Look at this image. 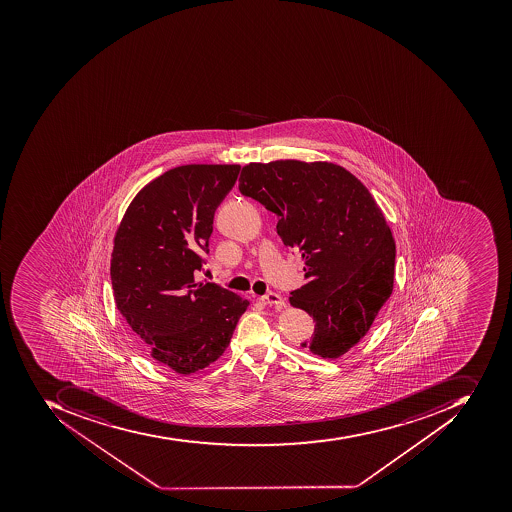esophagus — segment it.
<instances>
[{
  "label": "esophagus",
  "instance_id": "esophagus-1",
  "mask_svg": "<svg viewBox=\"0 0 512 512\" xmlns=\"http://www.w3.org/2000/svg\"><path fill=\"white\" fill-rule=\"evenodd\" d=\"M261 302H265L268 305H277V307H285V301L282 296L277 293H268L265 296H261Z\"/></svg>",
  "mask_w": 512,
  "mask_h": 512
}]
</instances>
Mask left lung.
<instances>
[{
    "instance_id": "8db88e82",
    "label": "left lung",
    "mask_w": 512,
    "mask_h": 512,
    "mask_svg": "<svg viewBox=\"0 0 512 512\" xmlns=\"http://www.w3.org/2000/svg\"><path fill=\"white\" fill-rule=\"evenodd\" d=\"M240 193L277 214V233L305 260L290 304L315 323L302 348L337 359L365 337L393 290L396 247L360 180L332 163L283 160L243 167Z\"/></svg>"
}]
</instances>
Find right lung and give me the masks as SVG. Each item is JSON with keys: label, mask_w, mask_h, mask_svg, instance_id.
I'll use <instances>...</instances> for the list:
<instances>
[{"label": "right lung", "mask_w": 512, "mask_h": 512, "mask_svg": "<svg viewBox=\"0 0 512 512\" xmlns=\"http://www.w3.org/2000/svg\"><path fill=\"white\" fill-rule=\"evenodd\" d=\"M238 164H188L164 172L130 203L114 238L117 309L156 362L178 374L208 367L229 346L249 302L194 280L207 261L214 213Z\"/></svg>", "instance_id": "add662e5"}]
</instances>
